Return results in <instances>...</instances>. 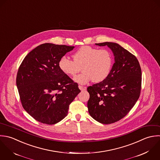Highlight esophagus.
<instances>
[{"label": "esophagus", "mask_w": 160, "mask_h": 160, "mask_svg": "<svg viewBox=\"0 0 160 160\" xmlns=\"http://www.w3.org/2000/svg\"><path fill=\"white\" fill-rule=\"evenodd\" d=\"M78 88L80 90H85L87 89V88L85 87H83V86H81V85H79Z\"/></svg>", "instance_id": "obj_1"}]
</instances>
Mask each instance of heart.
I'll return each mask as SVG.
<instances>
[{
  "instance_id": "b5f03b06",
  "label": "heart",
  "mask_w": 160,
  "mask_h": 160,
  "mask_svg": "<svg viewBox=\"0 0 160 160\" xmlns=\"http://www.w3.org/2000/svg\"><path fill=\"white\" fill-rule=\"evenodd\" d=\"M73 61L62 57L58 61L60 70L66 75L75 76L80 70L83 73L74 78L80 84H86L93 80L98 83L104 80L109 75L113 64L111 53L107 49H98L83 46L72 55Z\"/></svg>"
}]
</instances>
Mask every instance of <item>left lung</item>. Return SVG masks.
Masks as SVG:
<instances>
[{
	"label": "left lung",
	"instance_id": "obj_1",
	"mask_svg": "<svg viewBox=\"0 0 160 160\" xmlns=\"http://www.w3.org/2000/svg\"><path fill=\"white\" fill-rule=\"evenodd\" d=\"M107 45L113 52L115 63L108 77L90 86L87 107L90 116L103 124H111L125 117L140 97L142 70L137 57L113 42L95 43Z\"/></svg>",
	"mask_w": 160,
	"mask_h": 160
}]
</instances>
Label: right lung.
<instances>
[{
	"label": "right lung",
	"mask_w": 160,
	"mask_h": 160,
	"mask_svg": "<svg viewBox=\"0 0 160 160\" xmlns=\"http://www.w3.org/2000/svg\"><path fill=\"white\" fill-rule=\"evenodd\" d=\"M74 47L43 43L29 52L18 68L16 84L22 107L40 123L53 125L63 120L80 92L58 67L59 60Z\"/></svg>",
	"instance_id": "right-lung-1"
}]
</instances>
